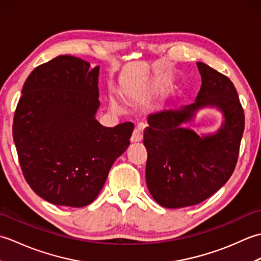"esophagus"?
<instances>
[{"label": "esophagus", "instance_id": "esophagus-1", "mask_svg": "<svg viewBox=\"0 0 261 261\" xmlns=\"http://www.w3.org/2000/svg\"><path fill=\"white\" fill-rule=\"evenodd\" d=\"M142 137H143L142 129L141 127H137L131 136V142H140L142 140Z\"/></svg>", "mask_w": 261, "mask_h": 261}]
</instances>
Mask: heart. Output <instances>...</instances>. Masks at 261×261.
I'll list each match as a JSON object with an SVG mask.
<instances>
[{
    "mask_svg": "<svg viewBox=\"0 0 261 261\" xmlns=\"http://www.w3.org/2000/svg\"><path fill=\"white\" fill-rule=\"evenodd\" d=\"M110 107L113 111H115V112H121V108L119 107L118 102H116L115 99H113V98L110 101Z\"/></svg>",
    "mask_w": 261,
    "mask_h": 261,
    "instance_id": "b5f03b06",
    "label": "heart"
}]
</instances>
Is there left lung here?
Here are the masks:
<instances>
[{
    "mask_svg": "<svg viewBox=\"0 0 261 261\" xmlns=\"http://www.w3.org/2000/svg\"><path fill=\"white\" fill-rule=\"evenodd\" d=\"M202 86L196 102L149 115L143 134L148 158L146 181L159 205L180 208L201 203L233 174L245 130V113L233 83L197 63ZM215 106L225 122L216 134L199 137L188 127L198 111Z\"/></svg>",
    "mask_w": 261,
    "mask_h": 261,
    "instance_id": "obj_1",
    "label": "left lung"
}]
</instances>
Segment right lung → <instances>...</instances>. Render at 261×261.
Returning a JSON list of instances; mask_svg holds the SVG:
<instances>
[{
    "instance_id": "obj_1",
    "label": "right lung",
    "mask_w": 261,
    "mask_h": 261,
    "mask_svg": "<svg viewBox=\"0 0 261 261\" xmlns=\"http://www.w3.org/2000/svg\"><path fill=\"white\" fill-rule=\"evenodd\" d=\"M99 66L58 56L28 76L13 119V140L28 184L55 205L83 207L102 190L130 145L132 122L114 127L95 119Z\"/></svg>"
}]
</instances>
